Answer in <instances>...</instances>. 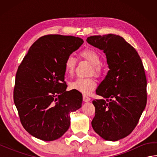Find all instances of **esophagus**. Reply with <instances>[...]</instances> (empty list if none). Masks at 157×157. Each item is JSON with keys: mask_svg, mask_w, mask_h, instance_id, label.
<instances>
[{"mask_svg": "<svg viewBox=\"0 0 157 157\" xmlns=\"http://www.w3.org/2000/svg\"><path fill=\"white\" fill-rule=\"evenodd\" d=\"M83 101H84L86 102H89L90 101V98L88 96L84 95V96H83Z\"/></svg>", "mask_w": 157, "mask_h": 157, "instance_id": "34e87169", "label": "esophagus"}]
</instances>
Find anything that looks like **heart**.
I'll return each instance as SVG.
<instances>
[{"mask_svg": "<svg viewBox=\"0 0 157 157\" xmlns=\"http://www.w3.org/2000/svg\"><path fill=\"white\" fill-rule=\"evenodd\" d=\"M80 55L93 65V72L96 75H100L102 72L101 65V58L98 52L93 49H85L82 51ZM76 60L72 55L69 56L65 61V71L67 74L72 75L74 72ZM96 86V83L92 78H78L70 83V88L84 94H89Z\"/></svg>", "mask_w": 157, "mask_h": 157, "instance_id": "1", "label": "heart"}]
</instances>
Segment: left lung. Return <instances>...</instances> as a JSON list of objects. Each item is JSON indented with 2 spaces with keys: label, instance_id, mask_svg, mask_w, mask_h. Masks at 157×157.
<instances>
[{
  "label": "left lung",
  "instance_id": "8db88e82",
  "mask_svg": "<svg viewBox=\"0 0 157 157\" xmlns=\"http://www.w3.org/2000/svg\"><path fill=\"white\" fill-rule=\"evenodd\" d=\"M86 41L103 51L109 69L96 90L106 100L92 101L95 116L92 126L105 140L117 141L131 134L146 107L144 66L135 48L120 36H93Z\"/></svg>",
  "mask_w": 157,
  "mask_h": 157
}]
</instances>
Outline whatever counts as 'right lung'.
Wrapping results in <instances>:
<instances>
[{"label":"right lung","instance_id":"obj_1","mask_svg":"<svg viewBox=\"0 0 157 157\" xmlns=\"http://www.w3.org/2000/svg\"><path fill=\"white\" fill-rule=\"evenodd\" d=\"M83 42L71 36H44L19 66L13 98L23 127L34 137L44 141L61 138L70 126V113L81 108V93L66 91L64 65Z\"/></svg>","mask_w":157,"mask_h":157}]
</instances>
